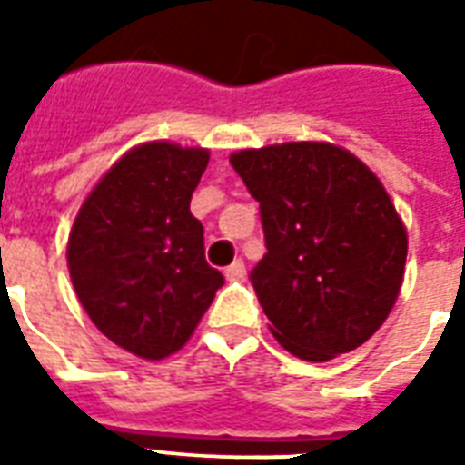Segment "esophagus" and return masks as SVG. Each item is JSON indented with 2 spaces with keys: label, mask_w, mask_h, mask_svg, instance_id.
Segmentation results:
<instances>
[{
  "label": "esophagus",
  "mask_w": 465,
  "mask_h": 465,
  "mask_svg": "<svg viewBox=\"0 0 465 465\" xmlns=\"http://www.w3.org/2000/svg\"><path fill=\"white\" fill-rule=\"evenodd\" d=\"M223 276H226L229 282H242L243 276H246V263H243L242 259H236V262H233L232 266H226V272H223Z\"/></svg>",
  "instance_id": "34e87169"
}]
</instances>
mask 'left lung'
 Wrapping results in <instances>:
<instances>
[{
  "label": "left lung",
  "mask_w": 465,
  "mask_h": 465,
  "mask_svg": "<svg viewBox=\"0 0 465 465\" xmlns=\"http://www.w3.org/2000/svg\"><path fill=\"white\" fill-rule=\"evenodd\" d=\"M232 166L259 202L266 253L249 279L276 341L306 361L369 341L396 303L409 252L373 172L322 142L246 149Z\"/></svg>",
  "instance_id": "obj_1"
}]
</instances>
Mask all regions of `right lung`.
<instances>
[{"mask_svg": "<svg viewBox=\"0 0 465 465\" xmlns=\"http://www.w3.org/2000/svg\"><path fill=\"white\" fill-rule=\"evenodd\" d=\"M206 149L136 146L79 209L66 262L79 302L109 341L159 361L179 351L223 286L189 212Z\"/></svg>", "mask_w": 465, "mask_h": 465, "instance_id": "obj_1", "label": "right lung"}]
</instances>
